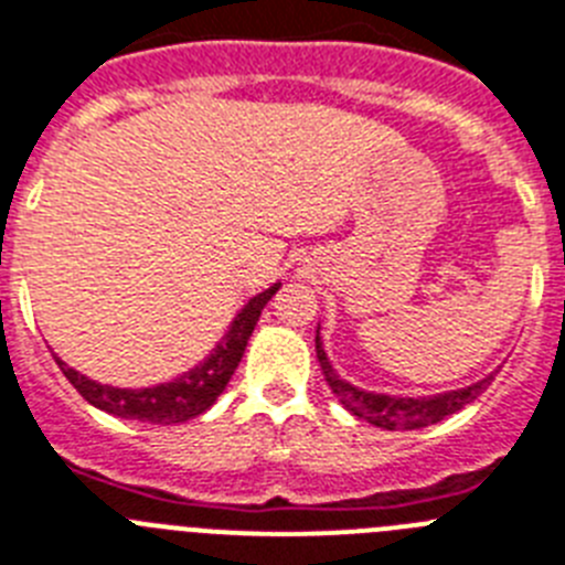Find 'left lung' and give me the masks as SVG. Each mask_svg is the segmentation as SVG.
<instances>
[{
  "label": "left lung",
  "mask_w": 565,
  "mask_h": 565,
  "mask_svg": "<svg viewBox=\"0 0 565 565\" xmlns=\"http://www.w3.org/2000/svg\"><path fill=\"white\" fill-rule=\"evenodd\" d=\"M316 355H319L327 385L339 396L341 405L348 407L353 416H359V419L371 422V425L385 430H414L425 428V425H434V422H443L445 416L457 414L468 402H473L480 393H486L488 385L494 382V373H491V376L480 379L473 385L459 387V391L436 393V396H419V399H414V396H387V393L362 391V387L344 382L333 371L330 359H327L319 333H316Z\"/></svg>",
  "instance_id": "8db88e82"
}]
</instances>
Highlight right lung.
<instances>
[{"mask_svg":"<svg viewBox=\"0 0 565 565\" xmlns=\"http://www.w3.org/2000/svg\"><path fill=\"white\" fill-rule=\"evenodd\" d=\"M281 284H273L269 290L258 292L244 305V310L235 316L230 333L217 341L212 355H206L198 367H192L183 376L163 382L154 387H140V391H129V387H111L99 385L94 379L83 376L74 367L54 355L60 371L65 373L71 385L77 387L79 396L85 402H92L94 407L106 411V414L122 416V419H137V422H151V425H174V422H186L192 416L203 414L206 407L215 405V399L224 393L230 385L232 373L238 367L241 355L246 350V341L253 335L255 324L260 319V310L267 307L269 298L278 292Z\"/></svg>","mask_w":565,"mask_h":565,"instance_id":"add662e5","label":"right lung"}]
</instances>
